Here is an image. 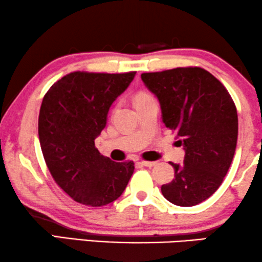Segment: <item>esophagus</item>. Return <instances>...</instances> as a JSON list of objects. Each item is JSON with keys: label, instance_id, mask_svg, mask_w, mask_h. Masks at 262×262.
<instances>
[{"label": "esophagus", "instance_id": "1", "mask_svg": "<svg viewBox=\"0 0 262 262\" xmlns=\"http://www.w3.org/2000/svg\"><path fill=\"white\" fill-rule=\"evenodd\" d=\"M141 164L146 167H153V166H156V165H157L156 161H145V160H142Z\"/></svg>", "mask_w": 262, "mask_h": 262}]
</instances>
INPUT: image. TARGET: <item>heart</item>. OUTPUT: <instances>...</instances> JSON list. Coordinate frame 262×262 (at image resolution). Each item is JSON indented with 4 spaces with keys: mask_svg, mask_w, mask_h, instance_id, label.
Here are the masks:
<instances>
[{
    "mask_svg": "<svg viewBox=\"0 0 262 262\" xmlns=\"http://www.w3.org/2000/svg\"><path fill=\"white\" fill-rule=\"evenodd\" d=\"M149 95H147V94H140V95H138V97H136V101H138V99H142V98H146V97H148Z\"/></svg>",
    "mask_w": 262,
    "mask_h": 262,
    "instance_id": "b5f03b06",
    "label": "heart"
}]
</instances>
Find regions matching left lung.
Here are the masks:
<instances>
[{
	"label": "left lung",
	"instance_id": "left-lung-1",
	"mask_svg": "<svg viewBox=\"0 0 262 262\" xmlns=\"http://www.w3.org/2000/svg\"><path fill=\"white\" fill-rule=\"evenodd\" d=\"M142 82L159 99L165 126L184 147V165L171 163L174 178L161 186L179 206L208 200L222 184L237 142V112L226 86L202 68L148 72Z\"/></svg>",
	"mask_w": 262,
	"mask_h": 262
}]
</instances>
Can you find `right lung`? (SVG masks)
I'll use <instances>...</instances> for the list:
<instances>
[{"label": "right lung", "instance_id": "obj_1", "mask_svg": "<svg viewBox=\"0 0 262 262\" xmlns=\"http://www.w3.org/2000/svg\"><path fill=\"white\" fill-rule=\"evenodd\" d=\"M135 73L75 71L43 96L38 123L43 159L54 182L80 204L103 206L116 201L134 172L133 161L115 163L102 156L95 139Z\"/></svg>", "mask_w": 262, "mask_h": 262}]
</instances>
